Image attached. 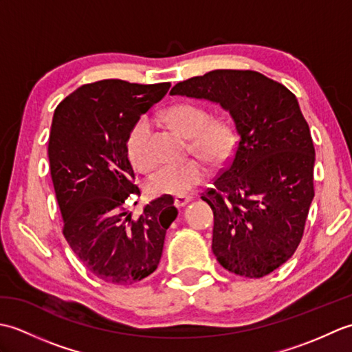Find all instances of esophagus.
<instances>
[{
	"label": "esophagus",
	"instance_id": "obj_1",
	"mask_svg": "<svg viewBox=\"0 0 352 352\" xmlns=\"http://www.w3.org/2000/svg\"><path fill=\"white\" fill-rule=\"evenodd\" d=\"M192 201V197H175V199H174V204H175V207H184L186 204H189Z\"/></svg>",
	"mask_w": 352,
	"mask_h": 352
}]
</instances>
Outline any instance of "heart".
Instances as JSON below:
<instances>
[{"label": "heart", "mask_w": 352, "mask_h": 352, "mask_svg": "<svg viewBox=\"0 0 352 352\" xmlns=\"http://www.w3.org/2000/svg\"><path fill=\"white\" fill-rule=\"evenodd\" d=\"M164 121L172 129L192 139V148L212 164L226 163L234 146V131L228 121L210 118L208 111L197 104L182 102L164 111ZM126 151L134 166L148 169L154 164L153 122L140 116L131 125L126 138ZM208 175L206 163L199 159L164 163L148 178V190L153 195L184 197Z\"/></svg>", "instance_id": "obj_1"}]
</instances>
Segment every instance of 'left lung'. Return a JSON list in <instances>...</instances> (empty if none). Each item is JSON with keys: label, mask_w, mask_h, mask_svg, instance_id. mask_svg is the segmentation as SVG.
<instances>
[{"label": "left lung", "mask_w": 352, "mask_h": 352, "mask_svg": "<svg viewBox=\"0 0 352 352\" xmlns=\"http://www.w3.org/2000/svg\"><path fill=\"white\" fill-rule=\"evenodd\" d=\"M172 95L219 104L233 119V159L206 192L212 250L222 267L261 278L294 256L307 219L315 146L296 96L256 71L216 69L177 83Z\"/></svg>", "instance_id": "1"}]
</instances>
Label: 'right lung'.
<instances>
[{
    "mask_svg": "<svg viewBox=\"0 0 352 352\" xmlns=\"http://www.w3.org/2000/svg\"><path fill=\"white\" fill-rule=\"evenodd\" d=\"M169 87L95 81L66 96L52 118L48 157L63 236L81 263L106 283L133 284L151 275L178 214L172 197L151 201L138 219L124 208L130 193H139L126 138Z\"/></svg>",
    "mask_w": 352,
    "mask_h": 352,
    "instance_id": "right-lung-1",
    "label": "right lung"
}]
</instances>
